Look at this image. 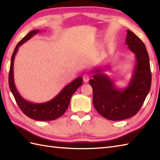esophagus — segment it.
<instances>
[{"label":"esophagus","mask_w":160,"mask_h":160,"mask_svg":"<svg viewBox=\"0 0 160 160\" xmlns=\"http://www.w3.org/2000/svg\"><path fill=\"white\" fill-rule=\"evenodd\" d=\"M82 78H83V81L84 82H88L90 79V76L88 74H84Z\"/></svg>","instance_id":"34e87169"}]
</instances>
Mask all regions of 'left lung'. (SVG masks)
<instances>
[{
	"label": "left lung",
	"mask_w": 160,
	"mask_h": 160,
	"mask_svg": "<svg viewBox=\"0 0 160 160\" xmlns=\"http://www.w3.org/2000/svg\"><path fill=\"white\" fill-rule=\"evenodd\" d=\"M126 44L135 54V64L128 85L118 89L113 81L104 74V68L95 67L93 79V103L96 110L107 120L118 121L134 116L150 91L151 72L147 48L140 38L127 30Z\"/></svg>",
	"instance_id": "8db88e82"
}]
</instances>
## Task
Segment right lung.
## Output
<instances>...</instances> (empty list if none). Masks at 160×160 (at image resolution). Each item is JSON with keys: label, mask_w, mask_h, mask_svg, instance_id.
Returning a JSON list of instances; mask_svg holds the SVG:
<instances>
[{"label": "right lung", "mask_w": 160, "mask_h": 160, "mask_svg": "<svg viewBox=\"0 0 160 160\" xmlns=\"http://www.w3.org/2000/svg\"><path fill=\"white\" fill-rule=\"evenodd\" d=\"M38 32H40L38 29L32 30L17 44L11 58L9 73V85L18 107L27 116L38 121H51L61 117L64 113L69 107L71 96L76 92L78 88L82 85L83 80L82 77L77 78L64 87L56 97L46 102L33 103L28 101L20 96L16 89L13 78V62L15 56L18 52V47Z\"/></svg>", "instance_id": "add662e5"}]
</instances>
